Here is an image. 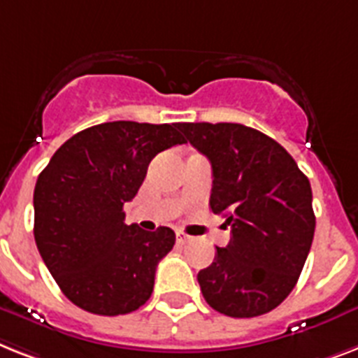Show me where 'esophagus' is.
<instances>
[{
    "mask_svg": "<svg viewBox=\"0 0 358 358\" xmlns=\"http://www.w3.org/2000/svg\"><path fill=\"white\" fill-rule=\"evenodd\" d=\"M191 239H193L191 235L184 234V231H176V241H178V245H185V243H189Z\"/></svg>",
    "mask_w": 358,
    "mask_h": 358,
    "instance_id": "1",
    "label": "esophagus"
}]
</instances>
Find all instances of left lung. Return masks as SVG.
<instances>
[{
    "label": "left lung",
    "mask_w": 358,
    "mask_h": 358,
    "mask_svg": "<svg viewBox=\"0 0 358 358\" xmlns=\"http://www.w3.org/2000/svg\"><path fill=\"white\" fill-rule=\"evenodd\" d=\"M211 164L209 206L231 226L199 272L209 307L231 318L275 309L294 289L315 237L309 178L278 141L239 123H178Z\"/></svg>",
    "instance_id": "obj_1"
}]
</instances>
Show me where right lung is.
Here are the masks:
<instances>
[{
  "instance_id": "1",
  "label": "right lung",
  "mask_w": 358,
  "mask_h": 358,
  "mask_svg": "<svg viewBox=\"0 0 358 358\" xmlns=\"http://www.w3.org/2000/svg\"><path fill=\"white\" fill-rule=\"evenodd\" d=\"M185 143L178 123L112 121L75 134L34 187V241L69 301L101 316L129 315L149 300L174 231L124 224L150 159Z\"/></svg>"
}]
</instances>
